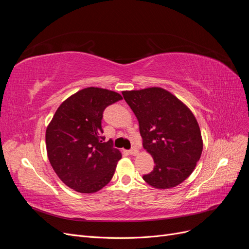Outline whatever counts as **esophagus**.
Instances as JSON below:
<instances>
[{"instance_id":"34e87169","label":"esophagus","mask_w":249,"mask_h":249,"mask_svg":"<svg viewBox=\"0 0 249 249\" xmlns=\"http://www.w3.org/2000/svg\"><path fill=\"white\" fill-rule=\"evenodd\" d=\"M130 154H131L132 156H137V155H138V149H137L136 147H132V148L130 149Z\"/></svg>"}]
</instances>
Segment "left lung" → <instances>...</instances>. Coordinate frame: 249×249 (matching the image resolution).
Masks as SVG:
<instances>
[{
	"instance_id": "1",
	"label": "left lung",
	"mask_w": 249,
	"mask_h": 249,
	"mask_svg": "<svg viewBox=\"0 0 249 249\" xmlns=\"http://www.w3.org/2000/svg\"><path fill=\"white\" fill-rule=\"evenodd\" d=\"M139 123L143 147L155 167L143 179L157 189L176 187L189 177L202 152L196 118L167 90L152 87L123 92Z\"/></svg>"
}]
</instances>
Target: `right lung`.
<instances>
[{"label": "right lung", "mask_w": 249, "mask_h": 249, "mask_svg": "<svg viewBox=\"0 0 249 249\" xmlns=\"http://www.w3.org/2000/svg\"><path fill=\"white\" fill-rule=\"evenodd\" d=\"M123 99L111 90L88 87L65 100L47 127L50 163L59 178L81 193H94L106 186L122 159L113 141L105 142L103 113Z\"/></svg>", "instance_id": "1"}]
</instances>
